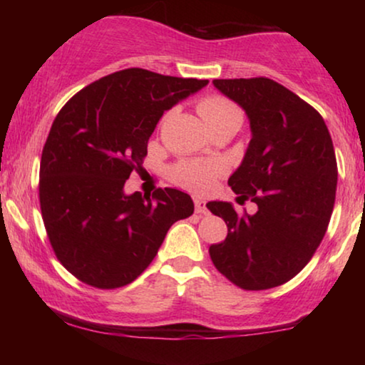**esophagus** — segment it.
Wrapping results in <instances>:
<instances>
[{
    "label": "esophagus",
    "mask_w": 365,
    "mask_h": 365,
    "mask_svg": "<svg viewBox=\"0 0 365 365\" xmlns=\"http://www.w3.org/2000/svg\"><path fill=\"white\" fill-rule=\"evenodd\" d=\"M194 209H196L197 214H209V209L206 206V201H202V199H194Z\"/></svg>",
    "instance_id": "esophagus-1"
}]
</instances>
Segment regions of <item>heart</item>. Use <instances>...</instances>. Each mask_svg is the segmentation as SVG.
I'll return each mask as SVG.
<instances>
[{
  "label": "heart",
  "mask_w": 365,
  "mask_h": 365,
  "mask_svg": "<svg viewBox=\"0 0 365 365\" xmlns=\"http://www.w3.org/2000/svg\"><path fill=\"white\" fill-rule=\"evenodd\" d=\"M197 113L201 114L209 131L222 126L241 128L244 114L236 103L221 94H211L197 103ZM222 174V166L214 161H182L173 168L171 178L179 186L196 192L211 191L217 178Z\"/></svg>",
  "instance_id": "obj_1"
}]
</instances>
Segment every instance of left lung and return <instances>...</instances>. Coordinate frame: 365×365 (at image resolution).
Returning a JSON list of instances; mask_svg holds the SVG:
<instances>
[{
    "label": "left lung",
    "instance_id": "obj_1",
    "mask_svg": "<svg viewBox=\"0 0 365 365\" xmlns=\"http://www.w3.org/2000/svg\"><path fill=\"white\" fill-rule=\"evenodd\" d=\"M212 84L249 118L251 143L229 186L239 204L256 202L257 212L241 216L231 202H207L227 224L226 239L209 256L237 287H277L306 267L331 221L337 187L331 134L311 104L272 79Z\"/></svg>",
    "mask_w": 365,
    "mask_h": 365
}]
</instances>
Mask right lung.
Segmentation results:
<instances>
[{
	"instance_id": "right-lung-1",
	"label": "right lung",
	"mask_w": 365,
	"mask_h": 365,
	"mask_svg": "<svg viewBox=\"0 0 365 365\" xmlns=\"http://www.w3.org/2000/svg\"><path fill=\"white\" fill-rule=\"evenodd\" d=\"M207 83L129 68L83 88L58 113L41 154L39 204L58 261L81 282H133L169 227L194 212L186 192L128 196L124 182L143 169L163 113Z\"/></svg>"
}]
</instances>
